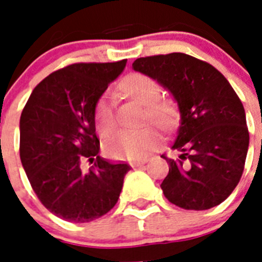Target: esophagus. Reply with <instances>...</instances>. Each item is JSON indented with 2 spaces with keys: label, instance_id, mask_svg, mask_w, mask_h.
Here are the masks:
<instances>
[{
  "label": "esophagus",
  "instance_id": "34e87169",
  "mask_svg": "<svg viewBox=\"0 0 262 262\" xmlns=\"http://www.w3.org/2000/svg\"><path fill=\"white\" fill-rule=\"evenodd\" d=\"M148 161H149V159H143V160H140V161H138V163H134L133 166H142V165H144V164H147Z\"/></svg>",
  "mask_w": 262,
  "mask_h": 262
}]
</instances>
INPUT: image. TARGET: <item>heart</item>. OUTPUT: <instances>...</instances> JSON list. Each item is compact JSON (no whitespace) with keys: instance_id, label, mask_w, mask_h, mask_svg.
I'll return each instance as SVG.
<instances>
[{"instance_id":"b5f03b06","label":"heart","mask_w":262,"mask_h":262,"mask_svg":"<svg viewBox=\"0 0 262 262\" xmlns=\"http://www.w3.org/2000/svg\"><path fill=\"white\" fill-rule=\"evenodd\" d=\"M120 88L127 96L145 106V120H152L163 127L170 124L176 113L174 105L166 99H159L161 89L156 81L142 73H133L123 78ZM94 119L97 131L102 138L110 136L117 128L110 92L99 97ZM159 140L160 134L151 127L139 131H122L106 142L105 152L115 160H140L154 149Z\"/></svg>"}]
</instances>
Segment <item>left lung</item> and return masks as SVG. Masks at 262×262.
Instances as JSON below:
<instances>
[{
    "mask_svg": "<svg viewBox=\"0 0 262 262\" xmlns=\"http://www.w3.org/2000/svg\"><path fill=\"white\" fill-rule=\"evenodd\" d=\"M134 71L157 81L178 106L180 124L161 189L185 210H209L233 191L244 170L249 133L243 103L221 72L181 52L136 59Z\"/></svg>",
    "mask_w": 262,
    "mask_h": 262,
    "instance_id": "left-lung-1",
    "label": "left lung"
}]
</instances>
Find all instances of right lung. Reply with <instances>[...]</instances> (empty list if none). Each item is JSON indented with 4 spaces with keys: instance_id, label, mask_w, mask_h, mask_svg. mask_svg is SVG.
I'll return each instance as SVG.
<instances>
[{
    "instance_id": "1",
    "label": "right lung",
    "mask_w": 262,
    "mask_h": 262,
    "mask_svg": "<svg viewBox=\"0 0 262 262\" xmlns=\"http://www.w3.org/2000/svg\"><path fill=\"white\" fill-rule=\"evenodd\" d=\"M126 62H78L53 72L22 111V166L39 201L64 221L92 222L118 202L129 166L98 155L94 111ZM82 158L94 163L88 173L79 168Z\"/></svg>"
}]
</instances>
